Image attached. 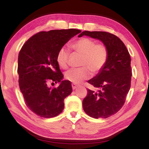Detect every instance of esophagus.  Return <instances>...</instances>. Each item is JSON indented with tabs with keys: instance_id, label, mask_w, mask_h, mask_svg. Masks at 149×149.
Segmentation results:
<instances>
[{
	"instance_id": "34e87169",
	"label": "esophagus",
	"mask_w": 149,
	"mask_h": 149,
	"mask_svg": "<svg viewBox=\"0 0 149 149\" xmlns=\"http://www.w3.org/2000/svg\"><path fill=\"white\" fill-rule=\"evenodd\" d=\"M78 87L76 84H74V83H73V84H72V89H75L77 88V87Z\"/></svg>"
}]
</instances>
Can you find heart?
<instances>
[{
	"label": "heart",
	"instance_id": "1",
	"mask_svg": "<svg viewBox=\"0 0 149 149\" xmlns=\"http://www.w3.org/2000/svg\"><path fill=\"white\" fill-rule=\"evenodd\" d=\"M72 48L81 54L78 68H72L65 72V78L70 82L80 83L88 79L91 72H98L104 66L108 58L107 47L104 44H96V42L89 38H82L72 44ZM69 50L65 47L59 49L56 56L58 66L63 69L68 67Z\"/></svg>",
	"mask_w": 149,
	"mask_h": 149
}]
</instances>
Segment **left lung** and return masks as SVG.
<instances>
[{
  "instance_id": "1",
  "label": "left lung",
  "mask_w": 149,
  "mask_h": 149,
  "mask_svg": "<svg viewBox=\"0 0 149 149\" xmlns=\"http://www.w3.org/2000/svg\"><path fill=\"white\" fill-rule=\"evenodd\" d=\"M84 35L100 40L108 49L105 65L87 81L97 91L87 89L83 101L87 115L95 119H105L117 113L125 102L131 85V58L123 42L113 34L83 31L79 37Z\"/></svg>"
}]
</instances>
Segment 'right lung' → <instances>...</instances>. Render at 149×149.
I'll use <instances>...</instances> for the list:
<instances>
[{
  "label": "right lung",
  "instance_id": "1",
  "mask_svg": "<svg viewBox=\"0 0 149 149\" xmlns=\"http://www.w3.org/2000/svg\"><path fill=\"white\" fill-rule=\"evenodd\" d=\"M81 32L77 29L40 32L30 37L20 50L17 65L20 91L26 105L38 116L54 117L64 110V99L72 89L70 81L63 80L56 56L61 47ZM49 81L60 85L52 88L47 86Z\"/></svg>",
  "mask_w": 149,
  "mask_h": 149
}]
</instances>
